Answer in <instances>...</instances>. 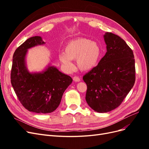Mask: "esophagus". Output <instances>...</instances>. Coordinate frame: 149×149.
<instances>
[{
	"label": "esophagus",
	"instance_id": "34e87169",
	"mask_svg": "<svg viewBox=\"0 0 149 149\" xmlns=\"http://www.w3.org/2000/svg\"><path fill=\"white\" fill-rule=\"evenodd\" d=\"M73 80L76 82H79L80 81V78L78 77V76H74Z\"/></svg>",
	"mask_w": 149,
	"mask_h": 149
}]
</instances>
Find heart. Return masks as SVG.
Segmentation results:
<instances>
[{"label":"heart","mask_w":149,"mask_h":149,"mask_svg":"<svg viewBox=\"0 0 149 149\" xmlns=\"http://www.w3.org/2000/svg\"><path fill=\"white\" fill-rule=\"evenodd\" d=\"M103 49L101 45L87 38H77L67 43L64 53L59 55V60L68 70H73L74 65L71 60L76 59V65L81 71H89L100 61Z\"/></svg>","instance_id":"1"}]
</instances>
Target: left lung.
Segmentation results:
<instances>
[{"label": "left lung", "instance_id": "1", "mask_svg": "<svg viewBox=\"0 0 149 149\" xmlns=\"http://www.w3.org/2000/svg\"><path fill=\"white\" fill-rule=\"evenodd\" d=\"M107 52L98 65L83 76L87 84L86 101L104 113L120 106L136 80L133 52L123 39L110 32L104 35Z\"/></svg>", "mask_w": 149, "mask_h": 149}]
</instances>
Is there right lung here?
<instances>
[{
	"label": "right lung",
	"instance_id": "right-lung-1",
	"mask_svg": "<svg viewBox=\"0 0 149 149\" xmlns=\"http://www.w3.org/2000/svg\"><path fill=\"white\" fill-rule=\"evenodd\" d=\"M45 42L41 37L29 38L18 47L13 55L11 83L18 99L30 112L50 113L59 106L66 89L73 79L55 66L48 65L41 72L30 73L26 66L28 49Z\"/></svg>",
	"mask_w": 149,
	"mask_h": 149
}]
</instances>
